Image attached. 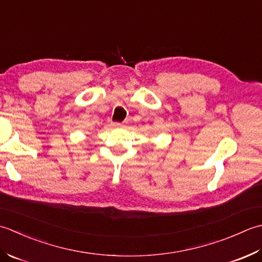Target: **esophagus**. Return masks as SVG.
I'll use <instances>...</instances> for the list:
<instances>
[{"label":"esophagus","mask_w":262,"mask_h":262,"mask_svg":"<svg viewBox=\"0 0 262 262\" xmlns=\"http://www.w3.org/2000/svg\"><path fill=\"white\" fill-rule=\"evenodd\" d=\"M113 126H114V127H123L124 124H123V123H119V122H114Z\"/></svg>","instance_id":"34e87169"}]
</instances>
